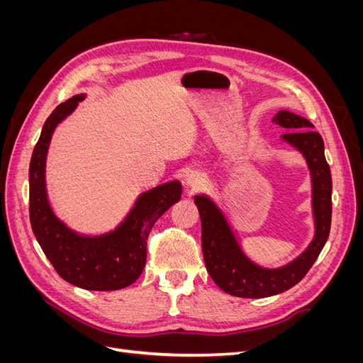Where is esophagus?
<instances>
[{"mask_svg": "<svg viewBox=\"0 0 363 363\" xmlns=\"http://www.w3.org/2000/svg\"><path fill=\"white\" fill-rule=\"evenodd\" d=\"M186 183H188V186H191L192 189H200L206 183V177L200 172H191L188 174V177H186Z\"/></svg>", "mask_w": 363, "mask_h": 363, "instance_id": "esophagus-1", "label": "esophagus"}]
</instances>
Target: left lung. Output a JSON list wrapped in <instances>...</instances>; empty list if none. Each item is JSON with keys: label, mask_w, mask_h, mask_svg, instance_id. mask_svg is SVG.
Segmentation results:
<instances>
[{"label": "left lung", "mask_w": 363, "mask_h": 363, "mask_svg": "<svg viewBox=\"0 0 363 363\" xmlns=\"http://www.w3.org/2000/svg\"><path fill=\"white\" fill-rule=\"evenodd\" d=\"M284 128H295L281 135L306 159L312 179V213L315 235L298 257L280 268H263L240 248L227 218L207 195H195L201 218V245L207 272L224 292L240 298H265L295 286L312 268L324 248L332 224V174L324 156V140L309 119L288 111L272 118Z\"/></svg>", "instance_id": "left-lung-1"}]
</instances>
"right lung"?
<instances>
[{
    "mask_svg": "<svg viewBox=\"0 0 363 363\" xmlns=\"http://www.w3.org/2000/svg\"><path fill=\"white\" fill-rule=\"evenodd\" d=\"M84 98L79 94L59 104L42 127L28 171L30 223L42 251L63 280L89 291H118L135 283L144 271L148 235L157 219L180 201L182 183L172 180L140 194L124 221L104 235H80L60 221L47 195V155L54 130Z\"/></svg>",
    "mask_w": 363,
    "mask_h": 363,
    "instance_id": "1",
    "label": "right lung"
}]
</instances>
